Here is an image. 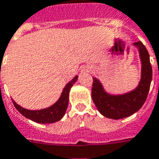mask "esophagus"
<instances>
[{"label":"esophagus","mask_w":159,"mask_h":159,"mask_svg":"<svg viewBox=\"0 0 159 159\" xmlns=\"http://www.w3.org/2000/svg\"><path fill=\"white\" fill-rule=\"evenodd\" d=\"M87 70H88V72H90V71H91V68H90V67H88V69H87Z\"/></svg>","instance_id":"1"}]
</instances>
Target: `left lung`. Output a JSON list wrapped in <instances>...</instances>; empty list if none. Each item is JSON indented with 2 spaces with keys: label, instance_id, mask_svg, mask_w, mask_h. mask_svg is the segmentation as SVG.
Instances as JSON below:
<instances>
[{
  "label": "left lung",
  "instance_id": "8db88e82",
  "mask_svg": "<svg viewBox=\"0 0 159 159\" xmlns=\"http://www.w3.org/2000/svg\"><path fill=\"white\" fill-rule=\"evenodd\" d=\"M139 49L141 61V80L134 91L122 95L107 93L99 80L93 78L92 98L100 113L110 119L128 117L142 107L146 102L152 78V68L150 62L149 53L141 42L134 43Z\"/></svg>",
  "mask_w": 159,
  "mask_h": 159
}]
</instances>
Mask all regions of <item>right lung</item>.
<instances>
[{
    "label": "right lung",
    "instance_id": "obj_1",
    "mask_svg": "<svg viewBox=\"0 0 159 159\" xmlns=\"http://www.w3.org/2000/svg\"><path fill=\"white\" fill-rule=\"evenodd\" d=\"M78 76L75 77L67 83L64 87L62 93L60 97V98L56 103H54L52 106L43 109L39 110H30L22 108L19 104H17L13 100V105L15 106L17 110L22 114L25 117L30 119L31 121H36L38 123H54L60 121L66 113L67 105H68V96L70 92L71 87L76 82Z\"/></svg>",
    "mask_w": 159,
    "mask_h": 159
}]
</instances>
